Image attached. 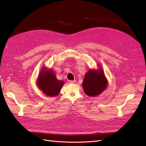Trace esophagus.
Returning a JSON list of instances; mask_svg holds the SVG:
<instances>
[{"label":"esophagus","instance_id":"esophagus-1","mask_svg":"<svg viewBox=\"0 0 146 146\" xmlns=\"http://www.w3.org/2000/svg\"><path fill=\"white\" fill-rule=\"evenodd\" d=\"M69 83H76V80H69Z\"/></svg>","mask_w":146,"mask_h":146}]
</instances>
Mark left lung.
Listing matches in <instances>:
<instances>
[{"label": "left lung", "mask_w": 146, "mask_h": 146, "mask_svg": "<svg viewBox=\"0 0 146 146\" xmlns=\"http://www.w3.org/2000/svg\"><path fill=\"white\" fill-rule=\"evenodd\" d=\"M98 67V69H90L84 77L82 86L88 96L96 97L100 95L108 86V82L103 69L100 65Z\"/></svg>", "instance_id": "8db88e82"}]
</instances>
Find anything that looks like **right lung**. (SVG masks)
Here are the masks:
<instances>
[{
    "label": "right lung",
    "mask_w": 146,
    "mask_h": 146,
    "mask_svg": "<svg viewBox=\"0 0 146 146\" xmlns=\"http://www.w3.org/2000/svg\"><path fill=\"white\" fill-rule=\"evenodd\" d=\"M64 82L57 79L53 69L42 66L36 80V85L43 93L48 97L58 96Z\"/></svg>",
    "instance_id": "right-lung-1"
}]
</instances>
